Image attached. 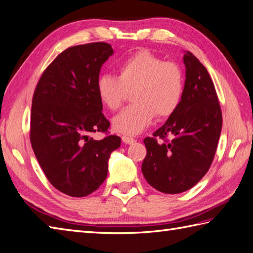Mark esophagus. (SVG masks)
Masks as SVG:
<instances>
[{
    "label": "esophagus",
    "mask_w": 253,
    "mask_h": 253,
    "mask_svg": "<svg viewBox=\"0 0 253 253\" xmlns=\"http://www.w3.org/2000/svg\"><path fill=\"white\" fill-rule=\"evenodd\" d=\"M122 140H123L124 143H126V144H132V143L136 142L135 139L131 138V137H128V136H123Z\"/></svg>",
    "instance_id": "esophagus-1"
}]
</instances>
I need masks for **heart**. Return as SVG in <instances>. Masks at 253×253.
<instances>
[{
	"instance_id": "1",
	"label": "heart",
	"mask_w": 253,
	"mask_h": 253,
	"mask_svg": "<svg viewBox=\"0 0 253 253\" xmlns=\"http://www.w3.org/2000/svg\"><path fill=\"white\" fill-rule=\"evenodd\" d=\"M184 75L173 62H165L148 50H139L117 65L116 77L101 75L95 91L101 104L115 111L131 91L133 104L113 117V129L128 136L142 132L157 115H173L184 96Z\"/></svg>"
}]
</instances>
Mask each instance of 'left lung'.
<instances>
[{
    "label": "left lung",
    "instance_id": "8db88e82",
    "mask_svg": "<svg viewBox=\"0 0 253 253\" xmlns=\"http://www.w3.org/2000/svg\"><path fill=\"white\" fill-rule=\"evenodd\" d=\"M186 80L180 105L153 137L144 138L147 155L141 170L155 189L180 193L198 184L215 155L222 130V111L215 87L200 61L184 54ZM173 139L168 141L166 137ZM160 137L164 142H158Z\"/></svg>",
    "mask_w": 253,
    "mask_h": 253
}]
</instances>
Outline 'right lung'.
<instances>
[{
    "label": "right lung",
    "mask_w": 253,
    "mask_h": 253,
    "mask_svg": "<svg viewBox=\"0 0 253 253\" xmlns=\"http://www.w3.org/2000/svg\"><path fill=\"white\" fill-rule=\"evenodd\" d=\"M113 53L105 42L68 47L46 67L32 98V150L47 180L71 197L98 189L106 178L111 153L121 146L114 135L102 140L90 137L110 127L95 84Z\"/></svg>",
    "instance_id": "1"
}]
</instances>
